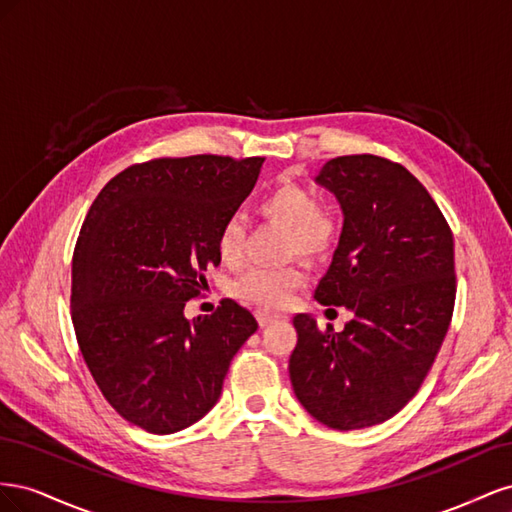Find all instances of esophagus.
Wrapping results in <instances>:
<instances>
[{"instance_id": "esophagus-1", "label": "esophagus", "mask_w": 512, "mask_h": 512, "mask_svg": "<svg viewBox=\"0 0 512 512\" xmlns=\"http://www.w3.org/2000/svg\"><path fill=\"white\" fill-rule=\"evenodd\" d=\"M256 318H258V324H260L262 329L269 327V324H275V322H280V320H282V316L269 314V312H262V309H258V312H256Z\"/></svg>"}]
</instances>
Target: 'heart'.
<instances>
[{"mask_svg":"<svg viewBox=\"0 0 512 512\" xmlns=\"http://www.w3.org/2000/svg\"><path fill=\"white\" fill-rule=\"evenodd\" d=\"M258 211L267 220L290 232L288 252L303 258H320L331 250L335 241V218L322 209L314 192L299 183L284 181L262 196ZM218 252L226 265L235 267L245 252V222L241 215H230L218 232ZM305 280L299 267L284 269H250L232 282V294L237 299L265 309H280L288 305L292 292Z\"/></svg>","mask_w":512,"mask_h":512,"instance_id":"b5f03b06","label":"heart"}]
</instances>
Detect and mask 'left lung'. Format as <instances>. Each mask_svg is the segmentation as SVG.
<instances>
[{
  "label": "left lung",
  "instance_id": "1",
  "mask_svg": "<svg viewBox=\"0 0 512 512\" xmlns=\"http://www.w3.org/2000/svg\"><path fill=\"white\" fill-rule=\"evenodd\" d=\"M316 183L339 200L344 226L314 299L352 320L335 333L294 316L290 382L322 425L363 429L404 408L436 361L457 292L453 232L423 183L386 158H333Z\"/></svg>",
  "mask_w": 512,
  "mask_h": 512
}]
</instances>
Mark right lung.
<instances>
[{"instance_id": "1", "label": "right lung", "mask_w": 512, "mask_h": 512, "mask_svg": "<svg viewBox=\"0 0 512 512\" xmlns=\"http://www.w3.org/2000/svg\"><path fill=\"white\" fill-rule=\"evenodd\" d=\"M265 158H158L108 181L72 258V324L104 399L128 423L175 433L218 404L256 318L232 299L188 320L218 232L250 196Z\"/></svg>"}]
</instances>
